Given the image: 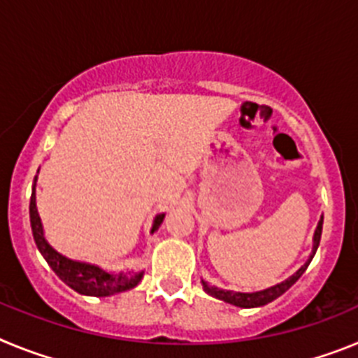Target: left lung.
Returning <instances> with one entry per match:
<instances>
[{"mask_svg": "<svg viewBox=\"0 0 358 358\" xmlns=\"http://www.w3.org/2000/svg\"><path fill=\"white\" fill-rule=\"evenodd\" d=\"M321 233H322V217L319 218L317 227H315L314 231V243H312V252H310L308 260H306L301 267L297 268L292 276H289L287 280L281 281V283H276V285L268 287V289H264V290H256V292H235V290H224V289H218V287L215 285H210V283L204 280H201L202 287H204V290H206L210 296L217 297V299H222V301L229 303V305L240 306V308H256V306L267 305V303L274 301L276 297H280L281 294H285L287 290H289L290 287H292L294 283L303 276V273H305L306 267H308L310 262H312V258H314L315 251H317L319 242H321Z\"/></svg>", "mask_w": 358, "mask_h": 358, "instance_id": "obj_1", "label": "left lung"}]
</instances>
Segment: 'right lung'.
Segmentation results:
<instances>
[{
	"label": "right lung",
	"mask_w": 358,
	"mask_h": 358,
	"mask_svg": "<svg viewBox=\"0 0 358 358\" xmlns=\"http://www.w3.org/2000/svg\"><path fill=\"white\" fill-rule=\"evenodd\" d=\"M39 173V170H37ZM36 186H37V176L34 177V185H31V197H30V226L31 235L36 240V245L43 258L48 262L53 273L64 281L66 285L71 287L75 292L82 294V296H94V297H107L115 296V294L125 292V290L134 289L143 278L145 271H116V273H109L106 268H102L96 264H87V262L71 260L68 256L61 255L59 251L52 248L44 236V227L41 222L39 211H37L36 202ZM166 213H157L154 217V222L150 227V235L154 231L159 229L163 224V218Z\"/></svg>",
	"instance_id": "right-lung-1"
}]
</instances>
